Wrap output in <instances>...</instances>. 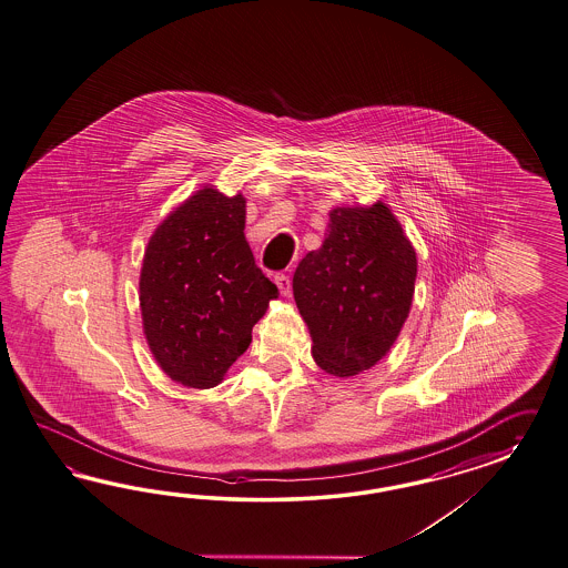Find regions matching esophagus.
I'll list each match as a JSON object with an SVG mask.
<instances>
[{
	"label": "esophagus",
	"instance_id": "esophagus-1",
	"mask_svg": "<svg viewBox=\"0 0 568 568\" xmlns=\"http://www.w3.org/2000/svg\"><path fill=\"white\" fill-rule=\"evenodd\" d=\"M275 283L276 287H278V292L283 293V295H290V293H292V278H290V275L276 273Z\"/></svg>",
	"mask_w": 568,
	"mask_h": 568
}]
</instances>
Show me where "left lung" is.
Returning <instances> with one entry per match:
<instances>
[{
  "label": "left lung",
  "instance_id": "1",
  "mask_svg": "<svg viewBox=\"0 0 568 568\" xmlns=\"http://www.w3.org/2000/svg\"><path fill=\"white\" fill-rule=\"evenodd\" d=\"M414 245L383 202L335 209L321 250L293 275V295L316 364L338 378L376 366L409 316Z\"/></svg>",
  "mask_w": 568,
  "mask_h": 568
}]
</instances>
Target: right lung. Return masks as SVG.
Instances as JSON below:
<instances>
[{
	"mask_svg": "<svg viewBox=\"0 0 568 568\" xmlns=\"http://www.w3.org/2000/svg\"><path fill=\"white\" fill-rule=\"evenodd\" d=\"M244 227V196L204 187L156 227L144 252V335L175 383L192 388L221 383L276 297Z\"/></svg>",
	"mask_w": 568,
	"mask_h": 568,
	"instance_id": "add662e5",
	"label": "right lung"
}]
</instances>
